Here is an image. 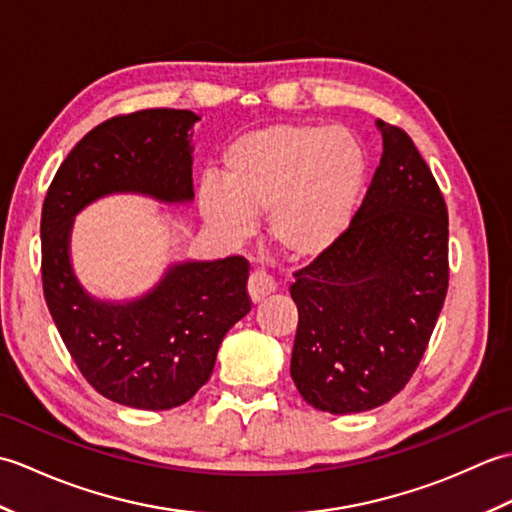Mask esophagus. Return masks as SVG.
Returning <instances> with one entry per match:
<instances>
[{
  "mask_svg": "<svg viewBox=\"0 0 512 512\" xmlns=\"http://www.w3.org/2000/svg\"><path fill=\"white\" fill-rule=\"evenodd\" d=\"M275 290H277L275 281L264 273H253L248 277V295H250V301H253V303H259L264 297L273 295Z\"/></svg>",
  "mask_w": 512,
  "mask_h": 512,
  "instance_id": "34e87169",
  "label": "esophagus"
}]
</instances>
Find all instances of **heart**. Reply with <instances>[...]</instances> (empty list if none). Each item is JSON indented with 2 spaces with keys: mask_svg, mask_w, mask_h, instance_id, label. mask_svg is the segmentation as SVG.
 Here are the masks:
<instances>
[{
  "mask_svg": "<svg viewBox=\"0 0 512 512\" xmlns=\"http://www.w3.org/2000/svg\"><path fill=\"white\" fill-rule=\"evenodd\" d=\"M222 180L198 187L202 220L224 242L253 235L266 215L270 244L290 262H314L343 242L367 184L354 134L312 123H270L224 149Z\"/></svg>",
  "mask_w": 512,
  "mask_h": 512,
  "instance_id": "1",
  "label": "heart"
}]
</instances>
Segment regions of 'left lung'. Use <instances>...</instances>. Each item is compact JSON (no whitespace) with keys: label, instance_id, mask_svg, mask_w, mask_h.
<instances>
[{"label":"left lung","instance_id":"obj_1","mask_svg":"<svg viewBox=\"0 0 512 512\" xmlns=\"http://www.w3.org/2000/svg\"><path fill=\"white\" fill-rule=\"evenodd\" d=\"M383 156L343 242L290 286V376L314 409L358 413L407 385L449 286L447 204L402 129L376 121Z\"/></svg>","mask_w":512,"mask_h":512}]
</instances>
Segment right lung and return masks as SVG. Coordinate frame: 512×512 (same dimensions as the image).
Returning a JSON list of instances; mask_svg holds the SVG:
<instances>
[{
    "label": "right lung",
    "instance_id": "right-lung-1",
    "mask_svg": "<svg viewBox=\"0 0 512 512\" xmlns=\"http://www.w3.org/2000/svg\"><path fill=\"white\" fill-rule=\"evenodd\" d=\"M191 110H140L85 134L54 176L41 211V277L52 321L85 380L118 405H184L213 374L226 332L250 312L242 257L173 262L145 295H90L70 257L74 217L116 193L193 202Z\"/></svg>",
    "mask_w": 512,
    "mask_h": 512
}]
</instances>
